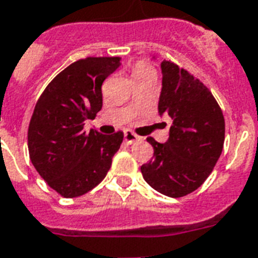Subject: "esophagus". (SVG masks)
<instances>
[{
  "mask_svg": "<svg viewBox=\"0 0 258 258\" xmlns=\"http://www.w3.org/2000/svg\"><path fill=\"white\" fill-rule=\"evenodd\" d=\"M123 140H125L127 144H133V143H136V141L141 140V137H139L137 135H135L133 132L125 131V132H123Z\"/></svg>",
  "mask_w": 258,
  "mask_h": 258,
  "instance_id": "obj_1",
  "label": "esophagus"
}]
</instances>
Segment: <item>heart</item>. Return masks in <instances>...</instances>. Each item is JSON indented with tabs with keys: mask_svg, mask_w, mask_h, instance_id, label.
<instances>
[{
	"mask_svg": "<svg viewBox=\"0 0 258 258\" xmlns=\"http://www.w3.org/2000/svg\"><path fill=\"white\" fill-rule=\"evenodd\" d=\"M153 73V70L149 64L147 63H144V61H140L135 66V69H133V77H141V75H145V74Z\"/></svg>",
	"mask_w": 258,
	"mask_h": 258,
	"instance_id": "heart-1",
	"label": "heart"
}]
</instances>
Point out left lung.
<instances>
[{"label": "left lung", "instance_id": "obj_1", "mask_svg": "<svg viewBox=\"0 0 258 258\" xmlns=\"http://www.w3.org/2000/svg\"><path fill=\"white\" fill-rule=\"evenodd\" d=\"M159 113L171 117L164 144L148 137L153 157L141 165L148 184L163 195L184 197L201 187L217 164L225 141V118L213 94L172 61L161 63Z\"/></svg>", "mask_w": 258, "mask_h": 258}]
</instances>
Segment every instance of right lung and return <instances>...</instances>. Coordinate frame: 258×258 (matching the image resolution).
<instances>
[{
    "mask_svg": "<svg viewBox=\"0 0 258 258\" xmlns=\"http://www.w3.org/2000/svg\"><path fill=\"white\" fill-rule=\"evenodd\" d=\"M121 57H86L53 78L36 103L28 127V151L47 184L64 198H77L101 183L123 140L83 131L102 109V83Z\"/></svg>",
    "mask_w": 258,
    "mask_h": 258,
    "instance_id": "1",
    "label": "right lung"
}]
</instances>
